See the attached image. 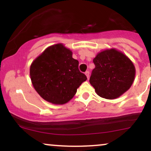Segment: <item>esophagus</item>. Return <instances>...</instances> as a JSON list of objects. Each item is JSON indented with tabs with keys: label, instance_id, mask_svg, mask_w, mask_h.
Wrapping results in <instances>:
<instances>
[{
	"label": "esophagus",
	"instance_id": "esophagus-1",
	"mask_svg": "<svg viewBox=\"0 0 151 151\" xmlns=\"http://www.w3.org/2000/svg\"><path fill=\"white\" fill-rule=\"evenodd\" d=\"M85 75L86 76V77H87V79H89V71H86V72H85Z\"/></svg>",
	"mask_w": 151,
	"mask_h": 151
}]
</instances>
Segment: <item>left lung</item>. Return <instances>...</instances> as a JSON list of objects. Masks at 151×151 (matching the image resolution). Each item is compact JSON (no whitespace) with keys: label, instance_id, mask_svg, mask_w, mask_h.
Segmentation results:
<instances>
[{"label":"left lung","instance_id":"left-lung-1","mask_svg":"<svg viewBox=\"0 0 151 151\" xmlns=\"http://www.w3.org/2000/svg\"><path fill=\"white\" fill-rule=\"evenodd\" d=\"M89 82L99 96L106 99L119 98L130 89L136 75L134 65L119 50L111 48L99 52Z\"/></svg>","mask_w":151,"mask_h":151}]
</instances>
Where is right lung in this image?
I'll use <instances>...</instances> for the list:
<instances>
[{
  "instance_id": "add662e5",
  "label": "right lung",
  "mask_w": 151,
  "mask_h": 151,
  "mask_svg": "<svg viewBox=\"0 0 151 151\" xmlns=\"http://www.w3.org/2000/svg\"><path fill=\"white\" fill-rule=\"evenodd\" d=\"M78 66V60L72 58V52L63 44L48 47L30 65L32 86L45 101L65 104L87 79Z\"/></svg>"
}]
</instances>
